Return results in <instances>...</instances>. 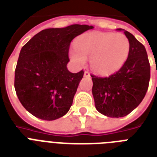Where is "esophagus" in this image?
Wrapping results in <instances>:
<instances>
[{"label":"esophagus","mask_w":157,"mask_h":157,"mask_svg":"<svg viewBox=\"0 0 157 157\" xmlns=\"http://www.w3.org/2000/svg\"><path fill=\"white\" fill-rule=\"evenodd\" d=\"M84 77H89V76H90V74H89V72L88 71H85L84 72Z\"/></svg>","instance_id":"1"}]
</instances>
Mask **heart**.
<instances>
[{
	"instance_id": "obj_1",
	"label": "heart",
	"mask_w": 157,
	"mask_h": 157,
	"mask_svg": "<svg viewBox=\"0 0 157 157\" xmlns=\"http://www.w3.org/2000/svg\"><path fill=\"white\" fill-rule=\"evenodd\" d=\"M130 51V40L124 34L93 31L78 37L69 55L78 66H83L86 59H90L91 68L99 75H106L123 66Z\"/></svg>"
}]
</instances>
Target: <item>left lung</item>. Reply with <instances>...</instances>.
<instances>
[{
	"instance_id": "8db88e82",
	"label": "left lung",
	"mask_w": 157,
	"mask_h": 157,
	"mask_svg": "<svg viewBox=\"0 0 157 157\" xmlns=\"http://www.w3.org/2000/svg\"><path fill=\"white\" fill-rule=\"evenodd\" d=\"M124 33L130 44L125 64L107 77L91 75L96 109L110 117H121L132 112L142 102L150 80V64L145 47L131 33L125 30Z\"/></svg>"
}]
</instances>
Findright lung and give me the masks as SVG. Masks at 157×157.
I'll return each instance as SVG.
<instances>
[{
	"instance_id": "add662e5",
	"label": "right lung",
	"mask_w": 157,
	"mask_h": 157,
	"mask_svg": "<svg viewBox=\"0 0 157 157\" xmlns=\"http://www.w3.org/2000/svg\"><path fill=\"white\" fill-rule=\"evenodd\" d=\"M92 26L74 24L48 28L34 36L20 51L14 87L18 100L30 113L52 121L68 113L84 71L66 67L71 41Z\"/></svg>"
}]
</instances>
